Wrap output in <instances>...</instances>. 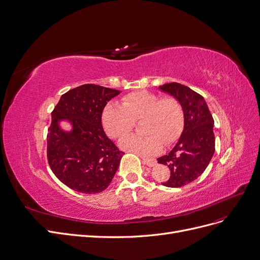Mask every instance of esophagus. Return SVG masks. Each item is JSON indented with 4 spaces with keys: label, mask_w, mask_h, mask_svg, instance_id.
Returning a JSON list of instances; mask_svg holds the SVG:
<instances>
[{
    "label": "esophagus",
    "mask_w": 260,
    "mask_h": 260,
    "mask_svg": "<svg viewBox=\"0 0 260 260\" xmlns=\"http://www.w3.org/2000/svg\"><path fill=\"white\" fill-rule=\"evenodd\" d=\"M142 161H143V164L147 165L148 167H153L156 164L155 159H152V158H142Z\"/></svg>",
    "instance_id": "obj_1"
}]
</instances>
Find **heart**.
Returning a JSON list of instances; mask_svg holds the SVG:
<instances>
[{
    "label": "heart",
    "instance_id": "obj_1",
    "mask_svg": "<svg viewBox=\"0 0 260 260\" xmlns=\"http://www.w3.org/2000/svg\"><path fill=\"white\" fill-rule=\"evenodd\" d=\"M140 123L146 135H129L120 141V147L141 156L155 154L161 147L174 141L183 126V111L180 103L167 96L161 98L149 91L133 92L122 99V106L109 103L105 106L102 122L111 138H120Z\"/></svg>",
    "mask_w": 260,
    "mask_h": 260
}]
</instances>
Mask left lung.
<instances>
[{
    "mask_svg": "<svg viewBox=\"0 0 260 260\" xmlns=\"http://www.w3.org/2000/svg\"><path fill=\"white\" fill-rule=\"evenodd\" d=\"M158 89L174 96L183 110L184 126L178 142L168 154L157 158L170 169V177L162 185L181 187L203 175L214 154V120L205 99L188 86L171 82Z\"/></svg>",
    "mask_w": 260,
    "mask_h": 260,
    "instance_id": "left-lung-1",
    "label": "left lung"
}]
</instances>
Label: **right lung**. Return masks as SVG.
I'll return each instance as SVG.
<instances>
[{"label":"right lung","mask_w":260,"mask_h":260,"mask_svg":"<svg viewBox=\"0 0 260 260\" xmlns=\"http://www.w3.org/2000/svg\"><path fill=\"white\" fill-rule=\"evenodd\" d=\"M120 91L96 84L70 90L51 113L47 135V157L55 177L70 188L98 194L111 183L124 153L106 136L102 113ZM62 120L72 125L64 131Z\"/></svg>","instance_id":"right-lung-1"}]
</instances>
